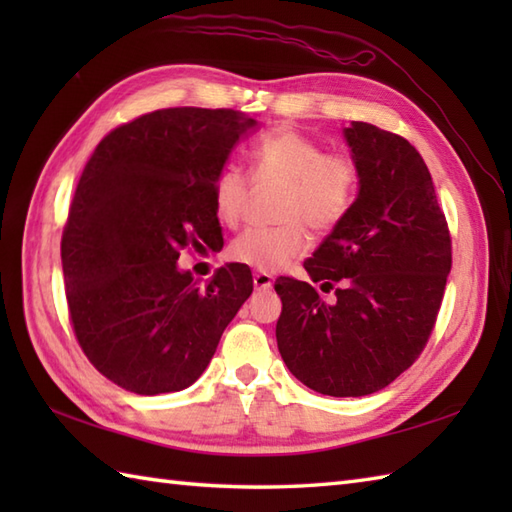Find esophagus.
<instances>
[{
    "instance_id": "obj_1",
    "label": "esophagus",
    "mask_w": 512,
    "mask_h": 512,
    "mask_svg": "<svg viewBox=\"0 0 512 512\" xmlns=\"http://www.w3.org/2000/svg\"><path fill=\"white\" fill-rule=\"evenodd\" d=\"M273 275H268V273H255L253 275V284H255V288L257 290H268V288H273Z\"/></svg>"
}]
</instances>
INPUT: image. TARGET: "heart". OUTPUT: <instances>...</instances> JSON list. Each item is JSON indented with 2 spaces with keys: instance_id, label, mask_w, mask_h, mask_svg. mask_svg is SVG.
<instances>
[{
  "instance_id": "obj_1",
  "label": "heart",
  "mask_w": 512,
  "mask_h": 512,
  "mask_svg": "<svg viewBox=\"0 0 512 512\" xmlns=\"http://www.w3.org/2000/svg\"><path fill=\"white\" fill-rule=\"evenodd\" d=\"M250 167L257 182H281L270 228H248L233 239L228 253L235 262L268 273L284 268L308 248V233L323 235L350 213L358 191L356 162L323 147L297 129L277 127L250 149ZM250 182L235 165H226L213 182V206L228 226L242 222Z\"/></svg>"
}]
</instances>
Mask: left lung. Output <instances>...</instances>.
I'll use <instances>...</instances> for the list:
<instances>
[{"mask_svg": "<svg viewBox=\"0 0 512 512\" xmlns=\"http://www.w3.org/2000/svg\"><path fill=\"white\" fill-rule=\"evenodd\" d=\"M345 140L358 195L345 220L306 259L308 281L279 277L277 345L303 385L356 398L396 380L422 354L451 270V235L431 173L398 134L354 121Z\"/></svg>", "mask_w": 512, "mask_h": 512, "instance_id": "1", "label": "left lung"}]
</instances>
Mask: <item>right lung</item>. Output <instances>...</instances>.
<instances>
[{
  "instance_id": "right-lung-1",
  "label": "right lung",
  "mask_w": 512,
  "mask_h": 512,
  "mask_svg": "<svg viewBox=\"0 0 512 512\" xmlns=\"http://www.w3.org/2000/svg\"><path fill=\"white\" fill-rule=\"evenodd\" d=\"M255 125L235 110H158L112 129L85 165L61 237L65 297L83 354L118 387L193 385L253 292L244 264L200 288L178 257L222 239L213 182Z\"/></svg>"
}]
</instances>
